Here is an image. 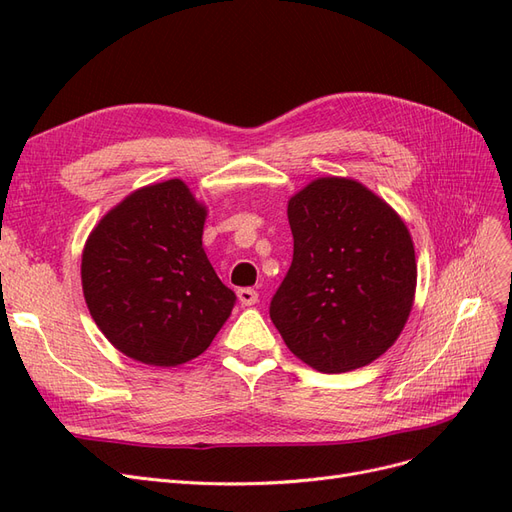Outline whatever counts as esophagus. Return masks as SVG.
I'll return each instance as SVG.
<instances>
[{
  "mask_svg": "<svg viewBox=\"0 0 512 512\" xmlns=\"http://www.w3.org/2000/svg\"><path fill=\"white\" fill-rule=\"evenodd\" d=\"M237 297H239V303L243 307H250V305L258 303V292L254 288H241V290H237Z\"/></svg>",
  "mask_w": 512,
  "mask_h": 512,
  "instance_id": "1",
  "label": "esophagus"
}]
</instances>
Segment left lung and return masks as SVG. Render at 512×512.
Segmentation results:
<instances>
[{
  "label": "left lung",
  "mask_w": 512,
  "mask_h": 512,
  "mask_svg": "<svg viewBox=\"0 0 512 512\" xmlns=\"http://www.w3.org/2000/svg\"><path fill=\"white\" fill-rule=\"evenodd\" d=\"M292 265L269 314L286 346L322 374L389 350L410 316L414 243L404 220L344 177H320L288 200Z\"/></svg>",
  "instance_id": "1"
}]
</instances>
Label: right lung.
I'll list each match as a JSON object with an SVG mask.
<instances>
[{"label": "right lung", "mask_w": 512, "mask_h": 512, "mask_svg": "<svg viewBox=\"0 0 512 512\" xmlns=\"http://www.w3.org/2000/svg\"><path fill=\"white\" fill-rule=\"evenodd\" d=\"M207 207L181 179L147 185L91 230L81 280L91 318L119 352L156 367L203 354L235 307L203 250Z\"/></svg>", "instance_id": "1"}]
</instances>
